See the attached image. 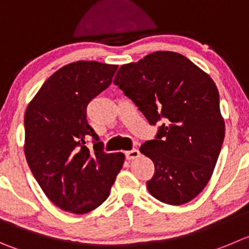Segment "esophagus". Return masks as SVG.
<instances>
[{
	"mask_svg": "<svg viewBox=\"0 0 249 249\" xmlns=\"http://www.w3.org/2000/svg\"><path fill=\"white\" fill-rule=\"evenodd\" d=\"M124 155H126L127 160H134V159L139 158L141 153H139L138 149H132V150L126 151V153H124Z\"/></svg>",
	"mask_w": 249,
	"mask_h": 249,
	"instance_id": "34e87169",
	"label": "esophagus"
}]
</instances>
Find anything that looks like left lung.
Listing matches in <instances>:
<instances>
[{
  "label": "left lung",
  "instance_id": "left-lung-1",
  "mask_svg": "<svg viewBox=\"0 0 249 249\" xmlns=\"http://www.w3.org/2000/svg\"><path fill=\"white\" fill-rule=\"evenodd\" d=\"M158 127L141 153L153 160L149 193L166 204L191 202L204 189L225 137L219 91L212 78L184 56L158 51L121 66L113 79Z\"/></svg>",
  "mask_w": 249,
  "mask_h": 249
}]
</instances>
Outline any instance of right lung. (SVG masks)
<instances>
[{
	"mask_svg": "<svg viewBox=\"0 0 249 249\" xmlns=\"http://www.w3.org/2000/svg\"><path fill=\"white\" fill-rule=\"evenodd\" d=\"M116 71L95 61L70 63L42 84L25 111L28 165L46 197L65 212L85 214L103 204L123 166L124 155L105 153L87 121V106Z\"/></svg>",
	"mask_w": 249,
	"mask_h": 249,
	"instance_id": "add662e5",
	"label": "right lung"
}]
</instances>
